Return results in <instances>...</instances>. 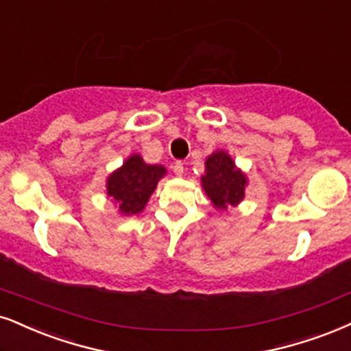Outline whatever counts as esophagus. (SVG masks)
Returning <instances> with one entry per match:
<instances>
[{"label": "esophagus", "instance_id": "esophagus-1", "mask_svg": "<svg viewBox=\"0 0 351 351\" xmlns=\"http://www.w3.org/2000/svg\"><path fill=\"white\" fill-rule=\"evenodd\" d=\"M172 171H174V174L177 176V177H182L184 176V162H180V161H177L174 166H172Z\"/></svg>", "mask_w": 351, "mask_h": 351}]
</instances>
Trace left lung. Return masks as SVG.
Wrapping results in <instances>:
<instances>
[{
	"label": "left lung",
	"mask_w": 351,
	"mask_h": 351,
	"mask_svg": "<svg viewBox=\"0 0 351 351\" xmlns=\"http://www.w3.org/2000/svg\"><path fill=\"white\" fill-rule=\"evenodd\" d=\"M249 179L234 159L224 149H216L205 161V174L202 176V187L211 200L213 208L228 211L244 200Z\"/></svg>",
	"instance_id": "8db88e82"
}]
</instances>
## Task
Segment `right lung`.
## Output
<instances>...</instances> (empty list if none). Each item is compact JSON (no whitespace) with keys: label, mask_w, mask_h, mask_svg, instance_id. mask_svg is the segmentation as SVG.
Masks as SVG:
<instances>
[{"label":"right lung","mask_w":351,"mask_h":351,"mask_svg":"<svg viewBox=\"0 0 351 351\" xmlns=\"http://www.w3.org/2000/svg\"><path fill=\"white\" fill-rule=\"evenodd\" d=\"M166 174V167L161 164H148L140 154H132L107 177V197L114 200L120 215H138L145 210L158 182Z\"/></svg>","instance_id":"1"}]
</instances>
